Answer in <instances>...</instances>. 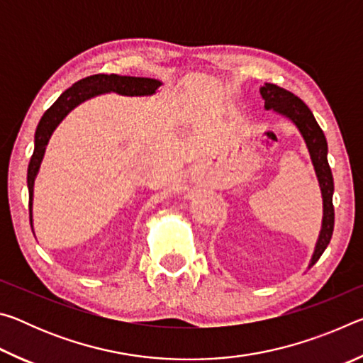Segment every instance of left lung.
<instances>
[{
  "label": "left lung",
  "instance_id": "left-lung-1",
  "mask_svg": "<svg viewBox=\"0 0 363 363\" xmlns=\"http://www.w3.org/2000/svg\"><path fill=\"white\" fill-rule=\"evenodd\" d=\"M259 93L264 99V107L266 110H274L275 113H280L286 116L288 120L294 123V126L298 128L301 136H303L304 143L309 150V155L314 164L318 186H320L322 200H323V218H322V229L318 233V240L315 243L314 255L309 262V267L314 266L318 261V257L327 250L328 243L333 235V227H335V208H333V174H331L330 164H328V145L327 139L322 128L318 126L314 115L309 110V107L299 99L298 96H294L290 91L280 88L277 84L266 83L259 89Z\"/></svg>",
  "mask_w": 363,
  "mask_h": 363
}]
</instances>
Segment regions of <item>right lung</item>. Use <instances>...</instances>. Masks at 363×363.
Here are the masks:
<instances>
[{
	"mask_svg": "<svg viewBox=\"0 0 363 363\" xmlns=\"http://www.w3.org/2000/svg\"><path fill=\"white\" fill-rule=\"evenodd\" d=\"M162 86V82L153 78H140V77H121L110 73V75H91L79 79L69 89L59 96V99L49 107L45 115L36 126L35 131V149L33 155L30 158L28 171H27V186H28V210H30V225L33 230V186L36 174H38L43 157H45L46 145L51 139L52 133L60 125L67 115L79 104L106 93H116L121 96H152Z\"/></svg>",
	"mask_w": 363,
	"mask_h": 363,
	"instance_id": "right-lung-1",
	"label": "right lung"
}]
</instances>
